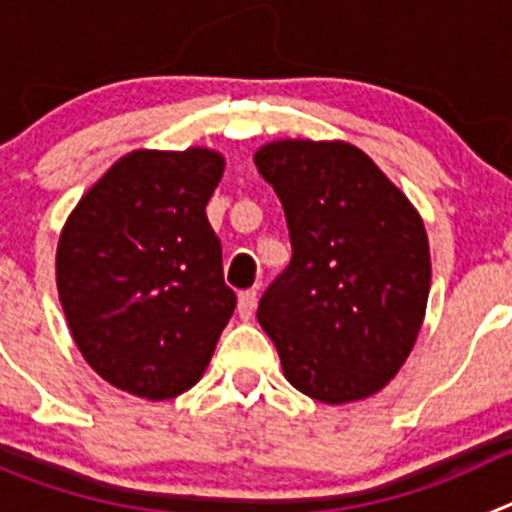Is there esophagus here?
<instances>
[{"label": "esophagus", "mask_w": 512, "mask_h": 512, "mask_svg": "<svg viewBox=\"0 0 512 512\" xmlns=\"http://www.w3.org/2000/svg\"><path fill=\"white\" fill-rule=\"evenodd\" d=\"M256 310V289H246L238 295V312H241V318L248 320Z\"/></svg>", "instance_id": "34e87169"}]
</instances>
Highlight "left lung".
<instances>
[{"label":"left lung","mask_w":512,"mask_h":512,"mask_svg":"<svg viewBox=\"0 0 512 512\" xmlns=\"http://www.w3.org/2000/svg\"><path fill=\"white\" fill-rule=\"evenodd\" d=\"M253 161L292 241L256 312L284 377L328 405L372 397L400 372L425 318L431 251L418 210L343 140H274Z\"/></svg>","instance_id":"8db88e82"}]
</instances>
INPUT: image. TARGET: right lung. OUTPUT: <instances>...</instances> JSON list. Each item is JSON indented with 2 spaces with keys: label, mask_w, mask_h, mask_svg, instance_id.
<instances>
[{
  "label": "right lung",
  "mask_w": 512,
  "mask_h": 512,
  "mask_svg": "<svg viewBox=\"0 0 512 512\" xmlns=\"http://www.w3.org/2000/svg\"><path fill=\"white\" fill-rule=\"evenodd\" d=\"M223 169L210 148H140L63 225L58 300L81 356L117 390L171 400L210 364L235 310L205 212Z\"/></svg>",
  "instance_id": "obj_1"
}]
</instances>
